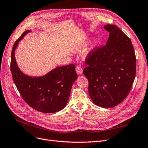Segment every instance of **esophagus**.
Instances as JSON below:
<instances>
[{
	"mask_svg": "<svg viewBox=\"0 0 148 148\" xmlns=\"http://www.w3.org/2000/svg\"><path fill=\"white\" fill-rule=\"evenodd\" d=\"M76 71H77V73L78 75H82L83 73L82 67L80 66H77V67H76Z\"/></svg>",
	"mask_w": 148,
	"mask_h": 148,
	"instance_id": "obj_1",
	"label": "esophagus"
}]
</instances>
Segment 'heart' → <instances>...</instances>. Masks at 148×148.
Segmentation results:
<instances>
[{"instance_id": "b5f03b06", "label": "heart", "mask_w": 148, "mask_h": 148, "mask_svg": "<svg viewBox=\"0 0 148 148\" xmlns=\"http://www.w3.org/2000/svg\"><path fill=\"white\" fill-rule=\"evenodd\" d=\"M80 50H81V46H80L79 45L75 46H74V47H73V49H72V51H73V52H78V51H79Z\"/></svg>"}]
</instances>
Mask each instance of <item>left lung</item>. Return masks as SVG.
I'll list each match as a JSON object with an SVG mask.
<instances>
[{
    "label": "left lung",
    "instance_id": "obj_1",
    "mask_svg": "<svg viewBox=\"0 0 148 148\" xmlns=\"http://www.w3.org/2000/svg\"><path fill=\"white\" fill-rule=\"evenodd\" d=\"M104 28L109 32L107 43L88 53L83 74L93 102L110 108L122 102L130 91L136 59L131 40L122 30L112 25H106Z\"/></svg>",
    "mask_w": 148,
    "mask_h": 148
}]
</instances>
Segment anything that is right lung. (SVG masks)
<instances>
[{
	"instance_id": "obj_1",
	"label": "right lung",
	"mask_w": 148,
	"mask_h": 148,
	"mask_svg": "<svg viewBox=\"0 0 148 148\" xmlns=\"http://www.w3.org/2000/svg\"><path fill=\"white\" fill-rule=\"evenodd\" d=\"M31 31H26L13 46L10 70L18 91L27 104L39 112L54 113L63 109L68 102L73 83L78 78L75 65L57 67L41 77H31L18 67L15 51L20 40Z\"/></svg>"
}]
</instances>
